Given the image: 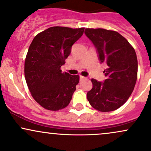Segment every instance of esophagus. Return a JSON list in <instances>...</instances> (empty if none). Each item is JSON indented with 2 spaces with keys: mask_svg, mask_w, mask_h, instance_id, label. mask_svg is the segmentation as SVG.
Segmentation results:
<instances>
[{
  "mask_svg": "<svg viewBox=\"0 0 151 151\" xmlns=\"http://www.w3.org/2000/svg\"><path fill=\"white\" fill-rule=\"evenodd\" d=\"M79 79H80V80L81 81V80H84V79H86V78L85 77H83V76H80V77H79Z\"/></svg>",
  "mask_w": 151,
  "mask_h": 151,
  "instance_id": "1",
  "label": "esophagus"
}]
</instances>
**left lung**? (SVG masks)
Here are the masks:
<instances>
[{"label":"left lung","instance_id":"left-lung-1","mask_svg":"<svg viewBox=\"0 0 151 151\" xmlns=\"http://www.w3.org/2000/svg\"><path fill=\"white\" fill-rule=\"evenodd\" d=\"M84 33L97 50L100 62L106 67L104 82L91 79L93 87L87 92V99L99 111H112L124 105L134 89L138 74L136 52L116 31L86 28Z\"/></svg>","mask_w":151,"mask_h":151}]
</instances>
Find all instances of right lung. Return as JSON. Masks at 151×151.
<instances>
[{
  "instance_id": "add662e5",
  "label": "right lung",
  "mask_w": 151,
  "mask_h": 151,
  "mask_svg": "<svg viewBox=\"0 0 151 151\" xmlns=\"http://www.w3.org/2000/svg\"><path fill=\"white\" fill-rule=\"evenodd\" d=\"M84 28L55 26L38 33L25 60V77L31 95L43 108L58 111L69 105L79 75L62 72L61 66Z\"/></svg>"
}]
</instances>
